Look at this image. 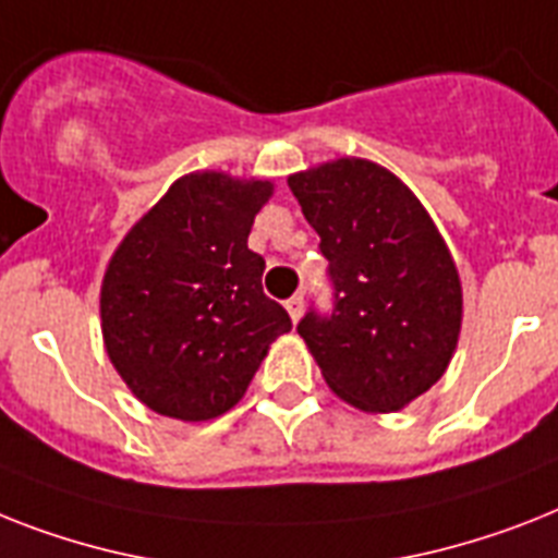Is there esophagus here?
I'll return each instance as SVG.
<instances>
[{
	"label": "esophagus",
	"instance_id": "obj_1",
	"mask_svg": "<svg viewBox=\"0 0 558 558\" xmlns=\"http://www.w3.org/2000/svg\"><path fill=\"white\" fill-rule=\"evenodd\" d=\"M287 310H289V318L292 320H301L303 315V294H292L287 301Z\"/></svg>",
	"mask_w": 558,
	"mask_h": 558
}]
</instances>
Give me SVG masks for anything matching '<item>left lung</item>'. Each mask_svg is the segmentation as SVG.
Returning <instances> with one entry per match:
<instances>
[{
    "instance_id": "8db88e82",
    "label": "left lung",
    "mask_w": 558,
    "mask_h": 558,
    "mask_svg": "<svg viewBox=\"0 0 558 558\" xmlns=\"http://www.w3.org/2000/svg\"><path fill=\"white\" fill-rule=\"evenodd\" d=\"M329 260L332 310L312 306L298 332L335 396L396 412L450 364L461 280L436 223L396 174L369 160L326 162L289 177Z\"/></svg>"
}]
</instances>
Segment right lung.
Returning a JSON list of instances; mask_svg holds the SVG:
<instances>
[{
	"label": "right lung",
	"mask_w": 558,
	"mask_h": 558,
	"mask_svg": "<svg viewBox=\"0 0 558 558\" xmlns=\"http://www.w3.org/2000/svg\"><path fill=\"white\" fill-rule=\"evenodd\" d=\"M266 180L185 174L140 220L102 280V338L122 381L160 415L208 421L238 404L289 312L264 294L248 232Z\"/></svg>",
	"instance_id": "1"
}]
</instances>
